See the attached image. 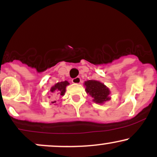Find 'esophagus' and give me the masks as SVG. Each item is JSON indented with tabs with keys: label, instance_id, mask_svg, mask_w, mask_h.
I'll return each mask as SVG.
<instances>
[{
	"label": "esophagus",
	"instance_id": "esophagus-1",
	"mask_svg": "<svg viewBox=\"0 0 157 157\" xmlns=\"http://www.w3.org/2000/svg\"><path fill=\"white\" fill-rule=\"evenodd\" d=\"M71 82H72L73 83H75V84H79L81 82L80 77H75V78H74V79H72V80H71Z\"/></svg>",
	"mask_w": 157,
	"mask_h": 157
}]
</instances>
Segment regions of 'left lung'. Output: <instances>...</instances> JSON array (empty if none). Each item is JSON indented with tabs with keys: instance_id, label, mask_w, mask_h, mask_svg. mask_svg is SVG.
I'll list each match as a JSON object with an SVG mask.
<instances>
[{
	"instance_id": "left-lung-1",
	"label": "left lung",
	"mask_w": 157,
	"mask_h": 157,
	"mask_svg": "<svg viewBox=\"0 0 157 157\" xmlns=\"http://www.w3.org/2000/svg\"><path fill=\"white\" fill-rule=\"evenodd\" d=\"M86 92L89 93L97 103H103L110 100V91L103 83L97 80H88L85 82Z\"/></svg>"
}]
</instances>
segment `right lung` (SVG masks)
I'll return each instance as SVG.
<instances>
[{"instance_id": "obj_1", "label": "right lung", "mask_w": 157, "mask_h": 157, "mask_svg": "<svg viewBox=\"0 0 157 157\" xmlns=\"http://www.w3.org/2000/svg\"><path fill=\"white\" fill-rule=\"evenodd\" d=\"M69 85L67 81H63V82H57L55 84L53 87H52L51 91L52 92H55L57 96H63L66 92V86ZM56 101L52 102V103H55Z\"/></svg>"}]
</instances>
